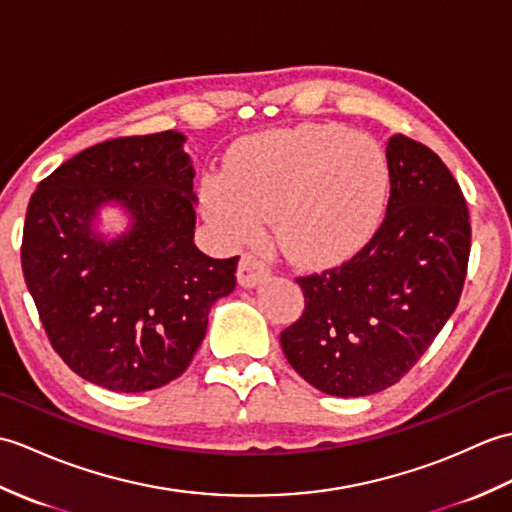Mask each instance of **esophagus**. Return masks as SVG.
I'll use <instances>...</instances> for the list:
<instances>
[{
	"mask_svg": "<svg viewBox=\"0 0 512 512\" xmlns=\"http://www.w3.org/2000/svg\"><path fill=\"white\" fill-rule=\"evenodd\" d=\"M269 276V267L263 258H258L254 254H243L241 260H238V269H236V278L238 285L252 289L260 282L267 280Z\"/></svg>",
	"mask_w": 512,
	"mask_h": 512,
	"instance_id": "1",
	"label": "esophagus"
}]
</instances>
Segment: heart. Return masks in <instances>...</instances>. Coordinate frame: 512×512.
I'll list each match as a JSON object with an SVG mask.
<instances>
[{
    "label": "heart",
    "mask_w": 512,
    "mask_h": 512,
    "mask_svg": "<svg viewBox=\"0 0 512 512\" xmlns=\"http://www.w3.org/2000/svg\"><path fill=\"white\" fill-rule=\"evenodd\" d=\"M390 195L381 146L339 124H300L247 138L203 181L201 203L225 243H252L274 214L285 254L333 265L368 243Z\"/></svg>",
    "instance_id": "b5f03b06"
}]
</instances>
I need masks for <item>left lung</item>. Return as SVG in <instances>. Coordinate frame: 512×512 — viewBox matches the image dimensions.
<instances>
[{
	"label": "left lung",
	"instance_id": "1",
	"mask_svg": "<svg viewBox=\"0 0 512 512\" xmlns=\"http://www.w3.org/2000/svg\"><path fill=\"white\" fill-rule=\"evenodd\" d=\"M385 157L381 227L344 265L295 278L304 311L280 333L293 370L344 399L401 381L456 311L467 278L471 223L458 181L403 133L392 135Z\"/></svg>",
	"mask_w": 512,
	"mask_h": 512
}]
</instances>
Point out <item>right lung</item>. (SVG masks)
<instances>
[{
	"label": "right lung",
	"mask_w": 512,
	"mask_h": 512,
	"mask_svg": "<svg viewBox=\"0 0 512 512\" xmlns=\"http://www.w3.org/2000/svg\"><path fill=\"white\" fill-rule=\"evenodd\" d=\"M177 131L100 142L63 162L30 197L21 267L52 348L111 392L162 388L206 337L210 306L236 287L234 258L195 245V168ZM116 200L132 227L91 230Z\"/></svg>",
	"instance_id": "obj_1"
}]
</instances>
